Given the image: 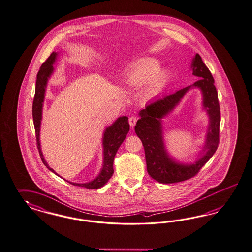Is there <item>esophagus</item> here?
<instances>
[{"mask_svg": "<svg viewBox=\"0 0 252 252\" xmlns=\"http://www.w3.org/2000/svg\"><path fill=\"white\" fill-rule=\"evenodd\" d=\"M137 117H135V116H132V117H130L129 118V125L131 127H134L135 126H136V123H137Z\"/></svg>", "mask_w": 252, "mask_h": 252, "instance_id": "esophagus-1", "label": "esophagus"}]
</instances>
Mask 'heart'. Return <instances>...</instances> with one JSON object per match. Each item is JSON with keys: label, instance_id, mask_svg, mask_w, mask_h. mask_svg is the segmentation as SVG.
Instances as JSON below:
<instances>
[{"label": "heart", "instance_id": "1", "mask_svg": "<svg viewBox=\"0 0 252 252\" xmlns=\"http://www.w3.org/2000/svg\"><path fill=\"white\" fill-rule=\"evenodd\" d=\"M160 62L153 57L142 59L130 69L127 82L131 86H142L149 82V93L157 94L166 80L164 73L160 72Z\"/></svg>", "mask_w": 252, "mask_h": 252}]
</instances>
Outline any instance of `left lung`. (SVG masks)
Wrapping results in <instances>:
<instances>
[{
  "instance_id": "8db88e82",
  "label": "left lung",
  "mask_w": 252,
  "mask_h": 252,
  "mask_svg": "<svg viewBox=\"0 0 252 252\" xmlns=\"http://www.w3.org/2000/svg\"><path fill=\"white\" fill-rule=\"evenodd\" d=\"M190 68L192 75L199 78L198 81L173 94L147 103L145 108L138 112L139 119L135 131L144 147L147 171L159 183H178L197 175L199 169L212 158L219 143L221 115L214 77L199 54H195L192 58ZM193 88L201 91L203 109L208 115L209 125L198 159L194 163H182L174 158L166 149L162 119L169 114L183 96Z\"/></svg>"
}]
</instances>
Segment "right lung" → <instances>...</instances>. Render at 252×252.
<instances>
[{
  "label": "right lung",
  "instance_id": "right-lung-1",
  "mask_svg": "<svg viewBox=\"0 0 252 252\" xmlns=\"http://www.w3.org/2000/svg\"><path fill=\"white\" fill-rule=\"evenodd\" d=\"M58 56V53L53 52V54L49 56L42 65L40 66L37 80H36V90H35V97L33 100L32 106V115H33V121L34 126L36 131V137H37V144H38V153L41 158L42 162L44 163L46 167L48 168L51 172H53L56 176H60L53 168L50 167L48 162L46 161L41 151L40 146V126L42 120V109H43V102L45 99L46 89L47 84L51 76H53L54 72V64ZM129 131V124H128V117L127 116H120L118 117L115 122L111 126H107L102 134V166L100 171L94 179L87 183H75L71 182L64 178L66 182L72 184L77 187H83L88 189H96L103 187L109 181L114 174V160L115 154L117 153L119 147L121 146L125 138L126 137Z\"/></svg>",
  "mask_w": 252,
  "mask_h": 252
}]
</instances>
